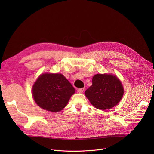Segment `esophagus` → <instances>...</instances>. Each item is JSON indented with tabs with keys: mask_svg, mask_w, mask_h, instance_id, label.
<instances>
[{
	"mask_svg": "<svg viewBox=\"0 0 154 154\" xmlns=\"http://www.w3.org/2000/svg\"><path fill=\"white\" fill-rule=\"evenodd\" d=\"M78 92H79V93H82L83 92H84V88H78Z\"/></svg>",
	"mask_w": 154,
	"mask_h": 154,
	"instance_id": "1",
	"label": "esophagus"
}]
</instances>
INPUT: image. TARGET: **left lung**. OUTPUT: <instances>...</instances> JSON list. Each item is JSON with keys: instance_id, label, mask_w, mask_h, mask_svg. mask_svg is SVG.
Returning <instances> with one entry per match:
<instances>
[{"instance_id": "1", "label": "left lung", "mask_w": 154, "mask_h": 154, "mask_svg": "<svg viewBox=\"0 0 154 154\" xmlns=\"http://www.w3.org/2000/svg\"><path fill=\"white\" fill-rule=\"evenodd\" d=\"M124 87L117 77L112 74H96L92 78V85L85 95L95 108L109 109L122 99Z\"/></svg>"}]
</instances>
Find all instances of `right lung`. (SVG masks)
<instances>
[{"label":"right lung","instance_id":"add662e5","mask_svg":"<svg viewBox=\"0 0 154 154\" xmlns=\"http://www.w3.org/2000/svg\"><path fill=\"white\" fill-rule=\"evenodd\" d=\"M75 88L61 74L40 75L32 87V96L38 106L45 110L57 112L62 110Z\"/></svg>","mask_w":154,"mask_h":154}]
</instances>
